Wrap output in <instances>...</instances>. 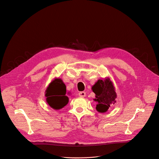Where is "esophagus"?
<instances>
[{"mask_svg": "<svg viewBox=\"0 0 159 159\" xmlns=\"http://www.w3.org/2000/svg\"><path fill=\"white\" fill-rule=\"evenodd\" d=\"M86 95V93L85 92H80L79 93V96L80 97V98H84Z\"/></svg>", "mask_w": 159, "mask_h": 159, "instance_id": "obj_1", "label": "esophagus"}]
</instances>
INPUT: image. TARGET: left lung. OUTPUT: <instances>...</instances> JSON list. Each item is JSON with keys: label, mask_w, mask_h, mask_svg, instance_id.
<instances>
[{"label": "left lung", "mask_w": 159, "mask_h": 159, "mask_svg": "<svg viewBox=\"0 0 159 159\" xmlns=\"http://www.w3.org/2000/svg\"><path fill=\"white\" fill-rule=\"evenodd\" d=\"M92 90L96 94L94 101L97 102L96 109L99 112H106L109 107L116 103L117 94L109 78L98 80L92 87Z\"/></svg>", "instance_id": "1"}]
</instances>
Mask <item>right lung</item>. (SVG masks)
I'll list each match as a JSON object with an SVG mask.
<instances>
[{
	"instance_id": "obj_1",
	"label": "right lung",
	"mask_w": 159,
	"mask_h": 159,
	"mask_svg": "<svg viewBox=\"0 0 159 159\" xmlns=\"http://www.w3.org/2000/svg\"><path fill=\"white\" fill-rule=\"evenodd\" d=\"M66 93V85L62 80L55 78L45 90L46 101L52 109H61L69 102V99Z\"/></svg>"
}]
</instances>
